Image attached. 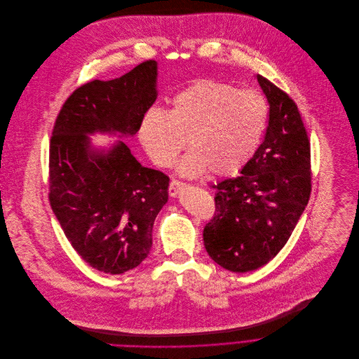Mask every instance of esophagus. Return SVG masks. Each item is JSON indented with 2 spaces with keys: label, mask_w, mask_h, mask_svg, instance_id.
I'll use <instances>...</instances> for the list:
<instances>
[{
  "label": "esophagus",
  "mask_w": 359,
  "mask_h": 359,
  "mask_svg": "<svg viewBox=\"0 0 359 359\" xmlns=\"http://www.w3.org/2000/svg\"><path fill=\"white\" fill-rule=\"evenodd\" d=\"M185 184L184 182H181V181H178V180H171V182H170V187H168V194H170V196H177V194L180 192V189L184 187Z\"/></svg>",
  "instance_id": "obj_1"
}]
</instances>
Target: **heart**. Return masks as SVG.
Instances as JSON below:
<instances>
[{"label":"heart","mask_w":359,"mask_h":359,"mask_svg":"<svg viewBox=\"0 0 359 359\" xmlns=\"http://www.w3.org/2000/svg\"><path fill=\"white\" fill-rule=\"evenodd\" d=\"M268 106L253 90H236L201 79L180 91L165 111L149 109L140 124V140L158 167H170L185 148L178 170L217 177L238 172L256 152L266 127Z\"/></svg>","instance_id":"1"}]
</instances>
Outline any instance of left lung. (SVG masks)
<instances>
[{
  "mask_svg": "<svg viewBox=\"0 0 359 359\" xmlns=\"http://www.w3.org/2000/svg\"><path fill=\"white\" fill-rule=\"evenodd\" d=\"M269 103L264 142L239 177L217 185L215 211L203 231L218 265L249 272L269 262L289 241L311 195V148L294 101L257 76Z\"/></svg>",
  "mask_w": 359,
  "mask_h": 359,
  "instance_id": "8db88e82",
  "label": "left lung"
}]
</instances>
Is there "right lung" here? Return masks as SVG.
Masks as SVG:
<instances>
[{
  "label": "right lung",
  "instance_id": "obj_1",
  "mask_svg": "<svg viewBox=\"0 0 359 359\" xmlns=\"http://www.w3.org/2000/svg\"><path fill=\"white\" fill-rule=\"evenodd\" d=\"M156 77L157 63L147 60L118 79L81 86L63 103L52 130V211L77 255L110 275L149 255L170 178L144 167L123 141L98 151L87 135L137 134L157 98Z\"/></svg>",
  "mask_w": 359,
  "mask_h": 359
}]
</instances>
